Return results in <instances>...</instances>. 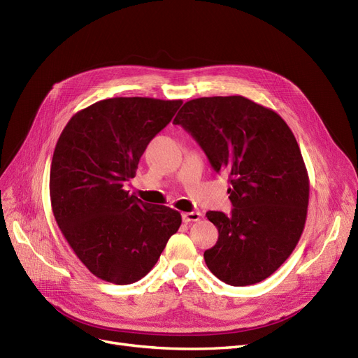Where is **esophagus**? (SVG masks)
<instances>
[{"label": "esophagus", "instance_id": "esophagus-1", "mask_svg": "<svg viewBox=\"0 0 358 358\" xmlns=\"http://www.w3.org/2000/svg\"><path fill=\"white\" fill-rule=\"evenodd\" d=\"M200 213L199 212H187V213H182V220L185 223H190V222H197L200 219Z\"/></svg>", "mask_w": 358, "mask_h": 358}]
</instances>
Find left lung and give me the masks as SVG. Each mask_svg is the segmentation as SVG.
Returning <instances> with one entry per match:
<instances>
[{"mask_svg": "<svg viewBox=\"0 0 358 358\" xmlns=\"http://www.w3.org/2000/svg\"><path fill=\"white\" fill-rule=\"evenodd\" d=\"M174 124L197 141L216 173H229L234 209L206 213L219 231L206 266L231 286L266 280L296 248L308 215L309 177L293 131L242 96L187 101Z\"/></svg>", "mask_w": 358, "mask_h": 358, "instance_id": "obj_1", "label": "left lung"}]
</instances>
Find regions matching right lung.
<instances>
[{
    "label": "right lung",
    "instance_id": "right-lung-1",
    "mask_svg": "<svg viewBox=\"0 0 358 358\" xmlns=\"http://www.w3.org/2000/svg\"><path fill=\"white\" fill-rule=\"evenodd\" d=\"M181 104L148 97L101 100L73 115L56 142L49 180L53 216L75 255L108 283L145 277L180 228V212L143 203L123 187Z\"/></svg>",
    "mask_w": 358,
    "mask_h": 358
}]
</instances>
